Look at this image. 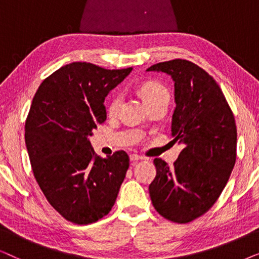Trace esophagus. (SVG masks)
Wrapping results in <instances>:
<instances>
[{
  "label": "esophagus",
  "instance_id": "obj_1",
  "mask_svg": "<svg viewBox=\"0 0 259 259\" xmlns=\"http://www.w3.org/2000/svg\"><path fill=\"white\" fill-rule=\"evenodd\" d=\"M130 159H131V161L133 162V164H136L137 161H139V160H143V157H141V155H138V154H131L130 155Z\"/></svg>",
  "mask_w": 259,
  "mask_h": 259
}]
</instances>
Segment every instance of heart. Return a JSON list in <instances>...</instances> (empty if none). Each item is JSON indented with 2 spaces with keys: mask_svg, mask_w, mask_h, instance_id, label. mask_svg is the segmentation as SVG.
Wrapping results in <instances>:
<instances>
[{
  "mask_svg": "<svg viewBox=\"0 0 259 259\" xmlns=\"http://www.w3.org/2000/svg\"><path fill=\"white\" fill-rule=\"evenodd\" d=\"M140 92L141 94H143L145 101L147 102V105L155 100H158V99H162V98L168 99V92L166 91V88L159 82H155V81H148V82L144 83ZM121 101H122L121 95L119 93L113 94V97L108 102L109 114H115V113L119 111Z\"/></svg>",
  "mask_w": 259,
  "mask_h": 259,
  "instance_id": "heart-1",
  "label": "heart"
}]
</instances>
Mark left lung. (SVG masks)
<instances>
[{"mask_svg": "<svg viewBox=\"0 0 259 259\" xmlns=\"http://www.w3.org/2000/svg\"><path fill=\"white\" fill-rule=\"evenodd\" d=\"M175 81L173 141L182 145L173 167L155 158L157 176L148 191L159 214L185 224L210 210L236 162L235 116L213 77L182 59L151 66Z\"/></svg>", "mask_w": 259, "mask_h": 259, "instance_id": "obj_1", "label": "left lung"}]
</instances>
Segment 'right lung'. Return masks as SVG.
Here are the masks:
<instances>
[{
	"label": "right lung",
	"instance_id": "obj_1",
	"mask_svg": "<svg viewBox=\"0 0 259 259\" xmlns=\"http://www.w3.org/2000/svg\"><path fill=\"white\" fill-rule=\"evenodd\" d=\"M131 72L72 62L45 79L31 102L24 139L34 177L49 204L74 224L105 217L125 179L126 152L100 158L90 137L106 120L105 98Z\"/></svg>",
	"mask_w": 259,
	"mask_h": 259
}]
</instances>
